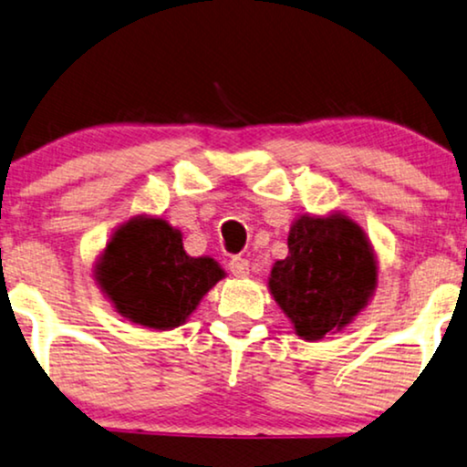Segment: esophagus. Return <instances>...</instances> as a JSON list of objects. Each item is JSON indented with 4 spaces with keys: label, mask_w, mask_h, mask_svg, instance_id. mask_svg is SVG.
I'll list each match as a JSON object with an SVG mask.
<instances>
[{
    "label": "esophagus",
    "mask_w": 467,
    "mask_h": 467,
    "mask_svg": "<svg viewBox=\"0 0 467 467\" xmlns=\"http://www.w3.org/2000/svg\"><path fill=\"white\" fill-rule=\"evenodd\" d=\"M228 269H230V273H233L234 277H247L250 275V260H245V258H233L228 263Z\"/></svg>",
    "instance_id": "1"
}]
</instances>
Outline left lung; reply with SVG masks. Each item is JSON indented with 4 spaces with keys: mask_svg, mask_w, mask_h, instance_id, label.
Instances as JSON below:
<instances>
[{
    "mask_svg": "<svg viewBox=\"0 0 467 467\" xmlns=\"http://www.w3.org/2000/svg\"><path fill=\"white\" fill-rule=\"evenodd\" d=\"M378 288V256L365 230L341 211L301 213L288 233V256L273 265L269 292L306 341L350 325Z\"/></svg>",
    "mask_w": 467,
    "mask_h": 467,
    "instance_id": "obj_1",
    "label": "left lung"
}]
</instances>
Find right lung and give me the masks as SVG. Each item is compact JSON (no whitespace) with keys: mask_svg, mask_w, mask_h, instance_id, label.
Segmentation results:
<instances>
[{"mask_svg":"<svg viewBox=\"0 0 467 467\" xmlns=\"http://www.w3.org/2000/svg\"><path fill=\"white\" fill-rule=\"evenodd\" d=\"M222 277L226 273L213 258L190 256L182 230L155 215L119 223L93 266L117 314L153 331L185 325Z\"/></svg>","mask_w":467,"mask_h":467,"instance_id":"obj_1","label":"right lung"}]
</instances>
